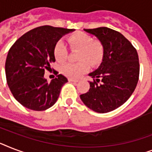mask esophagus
Wrapping results in <instances>:
<instances>
[{
  "instance_id": "obj_1",
  "label": "esophagus",
  "mask_w": 152,
  "mask_h": 152,
  "mask_svg": "<svg viewBox=\"0 0 152 152\" xmlns=\"http://www.w3.org/2000/svg\"><path fill=\"white\" fill-rule=\"evenodd\" d=\"M69 82H73V83H77L78 80H73V79H69Z\"/></svg>"
}]
</instances>
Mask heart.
<instances>
[{
	"instance_id": "heart-1",
	"label": "heart",
	"mask_w": 152,
	"mask_h": 152,
	"mask_svg": "<svg viewBox=\"0 0 152 152\" xmlns=\"http://www.w3.org/2000/svg\"><path fill=\"white\" fill-rule=\"evenodd\" d=\"M71 50H79L78 63H66L61 66V72L70 79L76 80L86 73L90 64L95 67L99 65L104 57V47L101 42L94 40L89 34L76 32L68 38ZM53 56L57 61L62 63L67 59L68 50L64 42L57 41L53 46Z\"/></svg>"
}]
</instances>
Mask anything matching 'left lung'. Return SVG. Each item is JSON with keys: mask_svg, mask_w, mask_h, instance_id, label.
I'll return each instance as SVG.
<instances>
[{"mask_svg": "<svg viewBox=\"0 0 152 152\" xmlns=\"http://www.w3.org/2000/svg\"><path fill=\"white\" fill-rule=\"evenodd\" d=\"M99 39L104 57L90 75V88L80 95L83 102L97 113H108L125 103L134 91L140 75L137 51L120 32L108 27L84 29Z\"/></svg>", "mask_w": 152, "mask_h": 152, "instance_id": "obj_1", "label": "left lung"}]
</instances>
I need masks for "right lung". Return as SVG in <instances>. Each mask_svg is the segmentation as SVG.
Segmentation results:
<instances>
[{"label":"right lung","instance_id":"1","mask_svg":"<svg viewBox=\"0 0 152 152\" xmlns=\"http://www.w3.org/2000/svg\"><path fill=\"white\" fill-rule=\"evenodd\" d=\"M72 31L41 26L23 34L11 46L5 62L6 80L14 98L22 106L42 111L57 102L68 79L56 71L57 77L48 83L44 73L55 61V43Z\"/></svg>","mask_w":152,"mask_h":152}]
</instances>
